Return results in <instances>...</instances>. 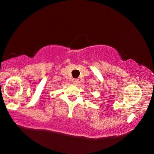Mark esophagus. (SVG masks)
<instances>
[{"instance_id": "34e87169", "label": "esophagus", "mask_w": 154, "mask_h": 154, "mask_svg": "<svg viewBox=\"0 0 154 154\" xmlns=\"http://www.w3.org/2000/svg\"><path fill=\"white\" fill-rule=\"evenodd\" d=\"M77 82H78V80H77V79H73L74 84H77Z\"/></svg>"}]
</instances>
